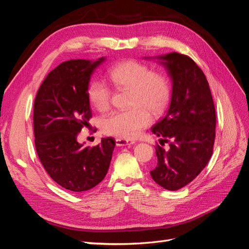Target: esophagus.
Listing matches in <instances>:
<instances>
[{
    "label": "esophagus",
    "instance_id": "obj_1",
    "mask_svg": "<svg viewBox=\"0 0 249 249\" xmlns=\"http://www.w3.org/2000/svg\"><path fill=\"white\" fill-rule=\"evenodd\" d=\"M135 143L134 140H126L123 138H117L116 139V145L117 146H130L133 145Z\"/></svg>",
    "mask_w": 249,
    "mask_h": 249
}]
</instances>
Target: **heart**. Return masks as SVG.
Listing matches in <instances>:
<instances>
[{"mask_svg": "<svg viewBox=\"0 0 249 249\" xmlns=\"http://www.w3.org/2000/svg\"><path fill=\"white\" fill-rule=\"evenodd\" d=\"M108 78L117 88H130V109L116 110L104 116V133L123 139L136 138L152 122L154 113L160 112L169 96V83L163 74L153 72L145 64L126 60L112 66ZM90 104L99 111L107 110L111 102V89L101 80H92L87 87Z\"/></svg>", "mask_w": 249, "mask_h": 249, "instance_id": "b5f03b06", "label": "heart"}]
</instances>
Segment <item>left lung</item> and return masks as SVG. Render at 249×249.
<instances>
[{
  "label": "left lung",
  "instance_id": "left-lung-1",
  "mask_svg": "<svg viewBox=\"0 0 249 249\" xmlns=\"http://www.w3.org/2000/svg\"><path fill=\"white\" fill-rule=\"evenodd\" d=\"M170 77L172 91L164 116L152 132L169 149L158 145V164L150 171L155 182L164 189L176 191L196 178L213 154L216 112L205 73L193 60L172 52L154 58Z\"/></svg>",
  "mask_w": 249,
  "mask_h": 249
}]
</instances>
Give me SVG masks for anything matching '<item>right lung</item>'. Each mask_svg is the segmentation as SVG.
<instances>
[{"label":"right lung","instance_id":"right-lung-1","mask_svg":"<svg viewBox=\"0 0 249 249\" xmlns=\"http://www.w3.org/2000/svg\"><path fill=\"white\" fill-rule=\"evenodd\" d=\"M106 58L69 60L53 70L34 101L33 124L37 155L48 175L65 189L84 192L106 177L115 141L85 147L78 135L91 118L87 96L90 78Z\"/></svg>","mask_w":249,"mask_h":249}]
</instances>
